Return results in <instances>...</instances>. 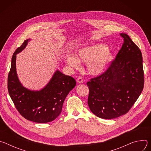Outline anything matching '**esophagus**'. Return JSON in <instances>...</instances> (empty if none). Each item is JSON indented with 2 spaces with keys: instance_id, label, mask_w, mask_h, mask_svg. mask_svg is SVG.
<instances>
[{
  "instance_id": "obj_1",
  "label": "esophagus",
  "mask_w": 151,
  "mask_h": 151,
  "mask_svg": "<svg viewBox=\"0 0 151 151\" xmlns=\"http://www.w3.org/2000/svg\"><path fill=\"white\" fill-rule=\"evenodd\" d=\"M83 82V80L82 78V77H78V78L77 79V82L79 83H82Z\"/></svg>"
}]
</instances>
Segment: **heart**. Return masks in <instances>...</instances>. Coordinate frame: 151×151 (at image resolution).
<instances>
[{
	"label": "heart",
	"mask_w": 151,
	"mask_h": 151,
	"mask_svg": "<svg viewBox=\"0 0 151 151\" xmlns=\"http://www.w3.org/2000/svg\"><path fill=\"white\" fill-rule=\"evenodd\" d=\"M113 56L114 53L109 47L97 44L79 48L74 57L66 56L65 61L69 66L74 69L79 68V63H86L88 73L96 76L106 71Z\"/></svg>",
	"instance_id": "heart-1"
}]
</instances>
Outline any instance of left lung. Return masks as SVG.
<instances>
[{
	"mask_svg": "<svg viewBox=\"0 0 151 151\" xmlns=\"http://www.w3.org/2000/svg\"><path fill=\"white\" fill-rule=\"evenodd\" d=\"M115 60L104 73L87 83L91 111L103 119L125 114L140 95L144 85L142 55L127 34Z\"/></svg>",
	"mask_w": 151,
	"mask_h": 151,
	"instance_id": "obj_1",
	"label": "left lung"
}]
</instances>
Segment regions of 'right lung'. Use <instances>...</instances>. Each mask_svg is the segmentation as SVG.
I'll return each mask as SVG.
<instances>
[{
    "label": "right lung",
    "instance_id": "right-lung-1",
    "mask_svg": "<svg viewBox=\"0 0 151 151\" xmlns=\"http://www.w3.org/2000/svg\"><path fill=\"white\" fill-rule=\"evenodd\" d=\"M31 39H26L14 52L8 78V90L17 109L27 120L46 123L57 118L64 100L76 86L75 79L56 70L48 83L39 90L24 87L17 75V55L25 49Z\"/></svg>",
    "mask_w": 151,
    "mask_h": 151
}]
</instances>
